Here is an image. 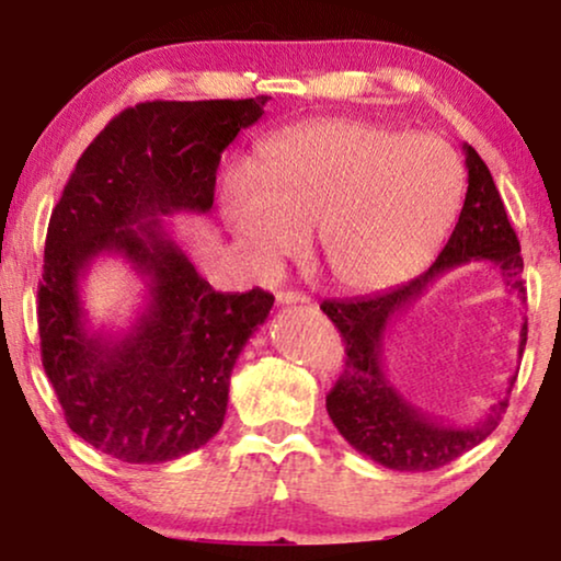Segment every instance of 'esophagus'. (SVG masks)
Instances as JSON below:
<instances>
[{
  "label": "esophagus",
  "mask_w": 561,
  "mask_h": 561,
  "mask_svg": "<svg viewBox=\"0 0 561 561\" xmlns=\"http://www.w3.org/2000/svg\"><path fill=\"white\" fill-rule=\"evenodd\" d=\"M275 298H278L280 306H294V304H309L311 301L309 296L298 294V290H280V294Z\"/></svg>",
  "instance_id": "34e87169"
}]
</instances>
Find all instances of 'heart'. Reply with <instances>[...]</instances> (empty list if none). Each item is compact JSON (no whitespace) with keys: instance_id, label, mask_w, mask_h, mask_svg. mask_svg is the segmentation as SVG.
I'll return each mask as SVG.
<instances>
[{"instance_id":"heart-1","label":"heart","mask_w":561,"mask_h":561,"mask_svg":"<svg viewBox=\"0 0 561 561\" xmlns=\"http://www.w3.org/2000/svg\"><path fill=\"white\" fill-rule=\"evenodd\" d=\"M462 191V165L439 137L317 119L260 145L255 175L227 173L219 214L260 271L296 257L306 232L319 227V263L329 280L373 294L416 278L432 263Z\"/></svg>"}]
</instances>
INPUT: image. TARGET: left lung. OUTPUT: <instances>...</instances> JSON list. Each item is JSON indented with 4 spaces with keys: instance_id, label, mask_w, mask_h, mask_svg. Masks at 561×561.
Instances as JSON below:
<instances>
[{
    "instance_id": "obj_1",
    "label": "left lung",
    "mask_w": 561,
    "mask_h": 561,
    "mask_svg": "<svg viewBox=\"0 0 561 561\" xmlns=\"http://www.w3.org/2000/svg\"><path fill=\"white\" fill-rule=\"evenodd\" d=\"M467 165V194L449 242L424 275L382 294L324 301L321 311L334 321L347 342V363L327 396V411L340 434L359 455L388 470L428 472L449 465L493 434L508 398L497 401L478 424L457 426L428 416L405 398L386 370V340L396 319L426 294L444 273L470 263H493L503 283L524 298V257L518 237L497 194L493 175L474 152L462 145ZM526 321L520 327L518 357L526 347ZM513 386V380H511Z\"/></svg>"
}]
</instances>
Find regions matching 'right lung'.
Returning <instances> with one entry per match:
<instances>
[{"label":"right lung","mask_w":561,"mask_h":561,"mask_svg":"<svg viewBox=\"0 0 561 561\" xmlns=\"http://www.w3.org/2000/svg\"><path fill=\"white\" fill-rule=\"evenodd\" d=\"M267 96L145 102L83 150L53 209L37 290L43 367L71 432L129 465L171 462L225 424L234 363L275 298L221 294L163 217L206 214L227 145L263 117ZM119 254L146 280L125 333L91 330L80 280Z\"/></svg>","instance_id":"right-lung-1"}]
</instances>
